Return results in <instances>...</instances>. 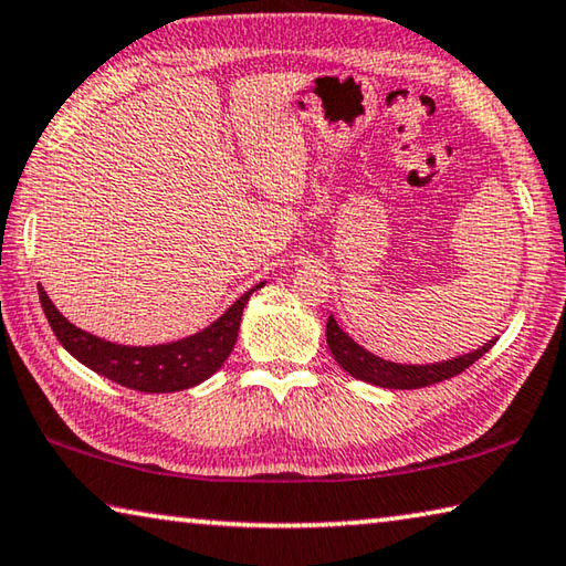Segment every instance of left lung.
<instances>
[{
  "label": "left lung",
  "mask_w": 566,
  "mask_h": 566,
  "mask_svg": "<svg viewBox=\"0 0 566 566\" xmlns=\"http://www.w3.org/2000/svg\"><path fill=\"white\" fill-rule=\"evenodd\" d=\"M496 339L500 337L486 342L484 347L474 349L472 354H462V357L449 359V361L395 364V361L375 357V354L367 349H361L357 342L339 329V324L334 322V317L327 319V344L334 354V359L339 361V367L344 371H349L354 379L369 381V385L387 387V389H419V387H429V385H437V381L462 375L464 369L472 367L479 357H484V354L494 347Z\"/></svg>",
  "instance_id": "1"
}]
</instances>
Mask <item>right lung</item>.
I'll use <instances>...</instances> for the list:
<instances>
[{"instance_id":"obj_1","label":"right lung","mask_w":566,"mask_h":566,"mask_svg":"<svg viewBox=\"0 0 566 566\" xmlns=\"http://www.w3.org/2000/svg\"><path fill=\"white\" fill-rule=\"evenodd\" d=\"M262 284H256L254 290L239 296L222 317L214 324H209L207 329L191 334L187 339L157 344V347H122V344L104 342L90 332L76 329L72 322H66L56 312V306L42 290V284L40 302L54 337L84 367H90L97 375L117 381V385L127 389L161 395V391H181L197 387L199 381L212 377L222 367L229 352L234 349L244 304L256 290H262Z\"/></svg>"}]
</instances>
